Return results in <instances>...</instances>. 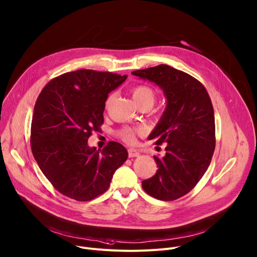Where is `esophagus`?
I'll use <instances>...</instances> for the list:
<instances>
[{
  "label": "esophagus",
  "mask_w": 257,
  "mask_h": 257,
  "mask_svg": "<svg viewBox=\"0 0 257 257\" xmlns=\"http://www.w3.org/2000/svg\"><path fill=\"white\" fill-rule=\"evenodd\" d=\"M128 154H129V157H130V158L139 157V156L141 155V153H140L138 150H135V149H129V150H128Z\"/></svg>",
  "instance_id": "1"
}]
</instances>
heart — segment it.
Listing matches in <instances>:
<instances>
[{
    "label": "heart",
    "instance_id": "obj_1",
    "mask_svg": "<svg viewBox=\"0 0 257 257\" xmlns=\"http://www.w3.org/2000/svg\"><path fill=\"white\" fill-rule=\"evenodd\" d=\"M112 95H110L106 100V106L109 105V103L112 100ZM132 97L135 101L136 104H142L145 102L151 103L153 105L154 100H155V92L153 91L148 85L140 84L136 85L132 89ZM143 131L141 129H131V128H124L118 132L119 138H121L125 143L127 144H134L135 143V134H141Z\"/></svg>",
    "mask_w": 257,
    "mask_h": 257
}]
</instances>
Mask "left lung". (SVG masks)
I'll return each instance as SVG.
<instances>
[{
	"instance_id": "8db88e82",
	"label": "left lung",
	"mask_w": 257,
	"mask_h": 257,
	"mask_svg": "<svg viewBox=\"0 0 257 257\" xmlns=\"http://www.w3.org/2000/svg\"><path fill=\"white\" fill-rule=\"evenodd\" d=\"M133 75L157 84L166 107L149 140L166 143L165 156H154L155 176L143 181L144 190L160 200H175L190 192L211 163L215 150V116L210 96L191 75L159 65Z\"/></svg>"
}]
</instances>
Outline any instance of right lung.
<instances>
[{"mask_svg":"<svg viewBox=\"0 0 257 257\" xmlns=\"http://www.w3.org/2000/svg\"><path fill=\"white\" fill-rule=\"evenodd\" d=\"M127 75L81 69L50 80L32 118L31 148L41 172L67 197L88 201L104 193L115 170L128 158L121 144L89 147L92 131L103 123L108 94Z\"/></svg>","mask_w":257,"mask_h":257,"instance_id":"obj_1","label":"right lung"}]
</instances>
